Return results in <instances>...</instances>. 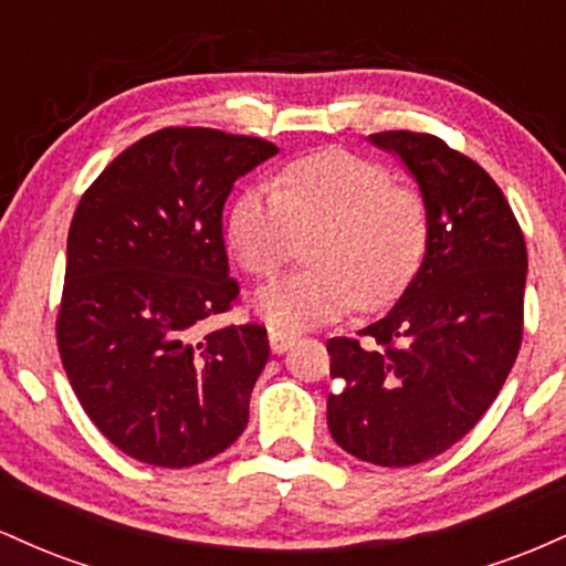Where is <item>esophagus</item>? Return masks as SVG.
<instances>
[{
	"mask_svg": "<svg viewBox=\"0 0 566 566\" xmlns=\"http://www.w3.org/2000/svg\"><path fill=\"white\" fill-rule=\"evenodd\" d=\"M295 333L292 329H284V327H276V324H271L269 327V346L274 354H284V350L292 348V343H295Z\"/></svg>",
	"mask_w": 566,
	"mask_h": 566,
	"instance_id": "34e87169",
	"label": "esophagus"
}]
</instances>
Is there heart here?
<instances>
[{
  "label": "heart",
  "instance_id": "b5f03b06",
  "mask_svg": "<svg viewBox=\"0 0 566 566\" xmlns=\"http://www.w3.org/2000/svg\"><path fill=\"white\" fill-rule=\"evenodd\" d=\"M231 255L247 274L274 276L301 252L303 271L255 295L265 319L308 327L354 308L375 311L405 292L428 247V207L396 186L378 161L319 151L290 161L271 188H247L226 226Z\"/></svg>",
  "mask_w": 566,
  "mask_h": 566
}]
</instances>
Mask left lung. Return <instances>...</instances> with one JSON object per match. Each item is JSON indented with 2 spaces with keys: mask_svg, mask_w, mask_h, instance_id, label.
Returning <instances> with one entry per match:
<instances>
[{
  "mask_svg": "<svg viewBox=\"0 0 566 566\" xmlns=\"http://www.w3.org/2000/svg\"><path fill=\"white\" fill-rule=\"evenodd\" d=\"M412 175L428 207L418 274L382 319L333 337L327 426L354 458L388 469L450 450L509 378L524 322L527 247L476 161L423 133L369 135Z\"/></svg>",
  "mask_w": 566,
  "mask_h": 566,
  "instance_id": "1",
  "label": "left lung"
}]
</instances>
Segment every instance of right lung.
Listing matches in <instances>:
<instances>
[{"mask_svg":"<svg viewBox=\"0 0 566 566\" xmlns=\"http://www.w3.org/2000/svg\"><path fill=\"white\" fill-rule=\"evenodd\" d=\"M274 143L165 127L122 151L69 229L57 350L76 399L140 463L188 469L242 437L269 361L261 324L201 333L229 311L223 205Z\"/></svg>","mask_w":566,"mask_h":566,"instance_id":"add662e5","label":"right lung"}]
</instances>
